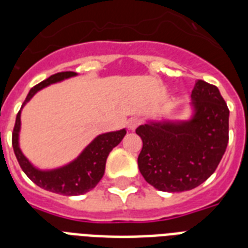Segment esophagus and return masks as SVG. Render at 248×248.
<instances>
[{"label":"esophagus","mask_w":248,"mask_h":248,"mask_svg":"<svg viewBox=\"0 0 248 248\" xmlns=\"http://www.w3.org/2000/svg\"><path fill=\"white\" fill-rule=\"evenodd\" d=\"M141 124V120L140 118H138V117H132V118H130L127 122V126L130 130H135L139 124Z\"/></svg>","instance_id":"esophagus-1"}]
</instances>
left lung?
Returning a JSON list of instances; mask_svg holds the SVG:
<instances>
[{"mask_svg": "<svg viewBox=\"0 0 248 248\" xmlns=\"http://www.w3.org/2000/svg\"><path fill=\"white\" fill-rule=\"evenodd\" d=\"M193 116L186 121L148 122L136 128L143 140L138 166L162 192H185L215 172L229 140V109L219 89L198 79L192 91Z\"/></svg>", "mask_w": 248, "mask_h": 248, "instance_id": "8db88e82", "label": "left lung"}]
</instances>
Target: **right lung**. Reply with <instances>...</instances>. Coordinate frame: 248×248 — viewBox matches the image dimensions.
<instances>
[{
  "mask_svg": "<svg viewBox=\"0 0 248 248\" xmlns=\"http://www.w3.org/2000/svg\"><path fill=\"white\" fill-rule=\"evenodd\" d=\"M77 76L75 72H60L50 76L33 89L25 97L21 108L33 97V95L44 87L60 82L63 79ZM20 113L19 110L13 131L14 153L24 173L40 188L48 192L58 193L63 196H79L90 192L101 180L105 171V162L113 148L117 147L126 135V130L105 132L96 136L82 151V153L71 163L54 170H40L29 162L19 147V132H20Z\"/></svg>",
  "mask_w": 248,
  "mask_h": 248,
  "instance_id": "add662e5",
  "label": "right lung"
}]
</instances>
